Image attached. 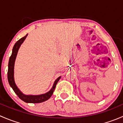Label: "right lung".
Here are the masks:
<instances>
[{
  "instance_id": "1",
  "label": "right lung",
  "mask_w": 123,
  "mask_h": 123,
  "mask_svg": "<svg viewBox=\"0 0 123 123\" xmlns=\"http://www.w3.org/2000/svg\"><path fill=\"white\" fill-rule=\"evenodd\" d=\"M28 34H26L24 37H22L21 38L17 41L15 44L14 46H13V49H12V53L11 56L9 58V61L8 64V80L9 81V85L11 86V87L17 96L19 98L22 100L24 101L25 102L27 103H33V104H37V103H41L43 102L46 101V100H48L51 96L52 95L53 93H54L55 89L56 87V85L57 83L61 79V77H59L54 82V85H53L52 88L49 90L48 92L44 94H42V95H26L23 94L20 91L17 85H15V83L14 81V77H13V74H14V64L15 61L16 57H17V53H18V49H19V47L21 46L22 43H23L24 41L25 40L26 37H27Z\"/></svg>"
}]
</instances>
